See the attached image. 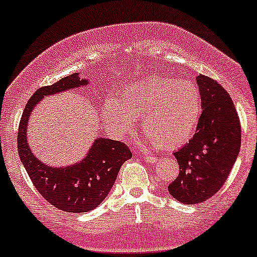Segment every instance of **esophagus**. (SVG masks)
<instances>
[{
    "mask_svg": "<svg viewBox=\"0 0 257 257\" xmlns=\"http://www.w3.org/2000/svg\"><path fill=\"white\" fill-rule=\"evenodd\" d=\"M144 159L146 163H156L157 160H158L157 159V157H154V156H145Z\"/></svg>",
    "mask_w": 257,
    "mask_h": 257,
    "instance_id": "esophagus-1",
    "label": "esophagus"
}]
</instances>
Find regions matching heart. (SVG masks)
Wrapping results in <instances>:
<instances>
[{"instance_id": "b5f03b06", "label": "heart", "mask_w": 257, "mask_h": 257, "mask_svg": "<svg viewBox=\"0 0 257 257\" xmlns=\"http://www.w3.org/2000/svg\"><path fill=\"white\" fill-rule=\"evenodd\" d=\"M202 100L200 89L189 80L147 78L131 82L119 97L105 100L101 116L113 134H126L142 117L148 140L160 148L183 145L199 124Z\"/></svg>"}]
</instances>
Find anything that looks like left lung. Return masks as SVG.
<instances>
[{"mask_svg": "<svg viewBox=\"0 0 257 257\" xmlns=\"http://www.w3.org/2000/svg\"><path fill=\"white\" fill-rule=\"evenodd\" d=\"M202 100L199 124L187 145L174 153L178 177L169 193L185 205L208 200L225 183L240 148V122L232 99L206 75L196 78Z\"/></svg>", "mask_w": 257, "mask_h": 257, "instance_id": "1", "label": "left lung"}]
</instances>
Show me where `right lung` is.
<instances>
[{
    "label": "right lung",
    "mask_w": 257,
    "mask_h": 257,
    "mask_svg": "<svg viewBox=\"0 0 257 257\" xmlns=\"http://www.w3.org/2000/svg\"><path fill=\"white\" fill-rule=\"evenodd\" d=\"M83 85H87V80L74 73L54 85L37 89L25 106L18 131L20 160L36 189L52 206L69 213L89 212L100 205L115 183L122 164L133 156L125 144L104 138L95 139L87 156L67 168L45 165L31 152L26 131L33 106L45 95Z\"/></svg>",
    "instance_id": "right-lung-1"
}]
</instances>
